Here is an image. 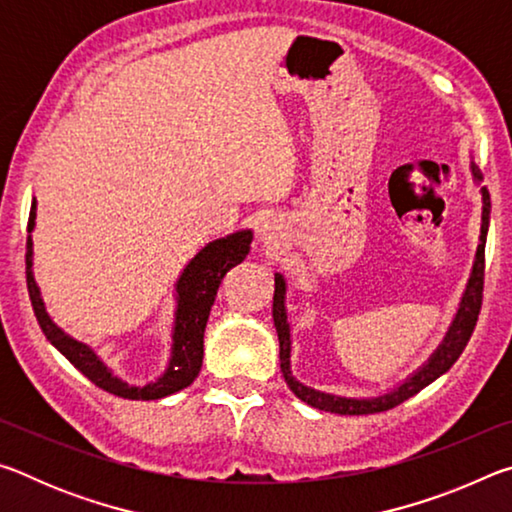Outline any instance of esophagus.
Wrapping results in <instances>:
<instances>
[{"label": "esophagus", "instance_id": "esophagus-1", "mask_svg": "<svg viewBox=\"0 0 512 512\" xmlns=\"http://www.w3.org/2000/svg\"><path fill=\"white\" fill-rule=\"evenodd\" d=\"M257 237H259V241H264V244L275 246L277 241H280V228H277L273 221H264L262 225H259Z\"/></svg>", "mask_w": 512, "mask_h": 512}]
</instances>
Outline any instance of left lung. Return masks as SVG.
I'll return each mask as SVG.
<instances>
[{"mask_svg": "<svg viewBox=\"0 0 512 512\" xmlns=\"http://www.w3.org/2000/svg\"><path fill=\"white\" fill-rule=\"evenodd\" d=\"M472 173L476 180H481V173L472 167ZM483 192V216H481V246L476 250V262H474V271L470 277V284H467V291L461 302V309H458L456 320L449 327V332L445 336V341L440 348L433 352V357L429 363L415 372L413 377H409L404 384L397 388V391L381 395V397H372V400H348V397H336V395H327L314 391V388L302 386L300 381L293 379L291 375V339H289V323H287V309H284V293H287V284H284L282 275H275V296H273V320H275V329H277V339H280V368L282 375L287 379V384L293 393H296L298 400H302L309 406H314L318 411H329V413H339V415H368V413H381L388 409H395L397 404H402L413 397L415 393H420L424 386H429L433 379H438L440 375L454 366L456 359L461 357L467 341L476 327V320H479L481 314V302H483V275H485V235H488V219H490V194L488 189H481Z\"/></svg>", "mask_w": 512, "mask_h": 512, "instance_id": "8db88e82", "label": "left lung"}]
</instances>
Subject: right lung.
<instances>
[{"label": "right lung", "mask_w": 512, "mask_h": 512, "mask_svg": "<svg viewBox=\"0 0 512 512\" xmlns=\"http://www.w3.org/2000/svg\"><path fill=\"white\" fill-rule=\"evenodd\" d=\"M36 225V201L31 203L29 212V232ZM250 241H253V232L241 230L235 235L216 239L207 244L201 253H198L192 262L187 264L183 275L178 277L176 293H178V309H176V325H173V348H171V361L164 375L149 386H128L126 381L117 379L112 372L103 366L97 354H94L88 345L74 341L67 336L63 329H58L51 318L47 316L45 305L40 300V291L36 287L31 273V255H33V241L31 235L27 237V287L29 298L33 305V314L38 318V325L45 332L51 345L65 354L74 368H79L85 377H88L94 386L103 388L106 393H112L124 400H160L171 393H178L187 388L198 377L203 366V334L207 318H210V309L214 305L216 291L219 284L230 271L232 266L241 264L250 253Z\"/></svg>", "instance_id": "right-lung-1"}]
</instances>
